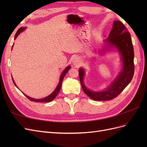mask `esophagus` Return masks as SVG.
Listing matches in <instances>:
<instances>
[{
	"instance_id": "obj_1",
	"label": "esophagus",
	"mask_w": 147,
	"mask_h": 147,
	"mask_svg": "<svg viewBox=\"0 0 147 147\" xmlns=\"http://www.w3.org/2000/svg\"><path fill=\"white\" fill-rule=\"evenodd\" d=\"M72 63H73L74 65H78L80 64V60L78 58H75V59H73Z\"/></svg>"
}]
</instances>
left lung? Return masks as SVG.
Here are the masks:
<instances>
[{
    "instance_id": "left-lung-1",
    "label": "left lung",
    "mask_w": 147,
    "mask_h": 147,
    "mask_svg": "<svg viewBox=\"0 0 147 147\" xmlns=\"http://www.w3.org/2000/svg\"><path fill=\"white\" fill-rule=\"evenodd\" d=\"M104 42L105 46L102 51L116 48L121 55L123 67L116 78L102 91H93L88 89L83 81L85 71L83 68L79 69L80 80L83 91L94 100H109L115 98L129 84L134 73V53L131 34L121 21H114L109 37Z\"/></svg>"
}]
</instances>
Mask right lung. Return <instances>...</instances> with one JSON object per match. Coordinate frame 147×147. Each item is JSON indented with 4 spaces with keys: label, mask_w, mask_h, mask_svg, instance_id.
Listing matches in <instances>:
<instances>
[{
    "label": "right lung",
    "mask_w": 147,
    "mask_h": 147,
    "mask_svg": "<svg viewBox=\"0 0 147 147\" xmlns=\"http://www.w3.org/2000/svg\"><path fill=\"white\" fill-rule=\"evenodd\" d=\"M26 29V28H20L18 30V31L16 32V34H15V40L16 38V37L18 36V35L21 32H23V31H24V30ZM13 46H12V48H13ZM71 68V67L70 66V65H68L67 67L64 70V71L63 72V73L61 74V76H60V78H59V83H58V84H57V86H56V89L55 90H54V91H53L51 94H50L49 96H47L46 97H44V98H42V99H34V98H32V97H29V96H28V95H26V94H25L24 93H23V94H24V96L26 97H28V98L30 100H31V101H33V102H51V101H52L53 99H54L55 97H56V96L57 95V94H58L59 93V92L60 91V90H61V86H62V82H63V79H64V77H65V74L67 73V72L68 71L70 70V69ZM12 80H13V83H14V84L17 87V86H16V83H15V81L13 80V78H12ZM18 88V87H17Z\"/></svg>",
    "instance_id": "add662e5"
}]
</instances>
